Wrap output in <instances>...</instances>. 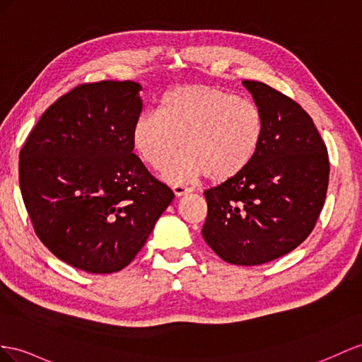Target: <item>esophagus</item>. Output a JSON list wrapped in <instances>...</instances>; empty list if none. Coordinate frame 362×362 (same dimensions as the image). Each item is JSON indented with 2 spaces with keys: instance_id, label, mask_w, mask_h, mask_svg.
<instances>
[{
  "instance_id": "obj_1",
  "label": "esophagus",
  "mask_w": 362,
  "mask_h": 362,
  "mask_svg": "<svg viewBox=\"0 0 362 362\" xmlns=\"http://www.w3.org/2000/svg\"><path fill=\"white\" fill-rule=\"evenodd\" d=\"M173 191L175 196H185V194L191 192L192 189L189 187H185L183 183H173Z\"/></svg>"
}]
</instances>
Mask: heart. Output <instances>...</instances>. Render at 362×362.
<instances>
[{
  "mask_svg": "<svg viewBox=\"0 0 362 362\" xmlns=\"http://www.w3.org/2000/svg\"><path fill=\"white\" fill-rule=\"evenodd\" d=\"M264 136V116L252 100L203 84H183L165 93L159 111L136 119L132 142L139 157L160 168L168 179L206 175L226 182L242 174L258 153Z\"/></svg>",
  "mask_w": 362,
  "mask_h": 362,
  "instance_id": "b5f03b06",
  "label": "heart"
}]
</instances>
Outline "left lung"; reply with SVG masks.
I'll use <instances>...</instances> for the list:
<instances>
[{"mask_svg": "<svg viewBox=\"0 0 362 362\" xmlns=\"http://www.w3.org/2000/svg\"><path fill=\"white\" fill-rule=\"evenodd\" d=\"M264 116L252 163L205 191L202 234L221 260L240 266L272 262L300 246L326 200L329 154L305 110L264 82L245 79Z\"/></svg>", "mask_w": 362, "mask_h": 362, "instance_id": "1", "label": "left lung"}]
</instances>
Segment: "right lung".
I'll list each match as a JSON object with an SVG mask.
<instances>
[{"instance_id":"right-lung-1","label":"right lung","mask_w":362,"mask_h":362,"mask_svg":"<svg viewBox=\"0 0 362 362\" xmlns=\"http://www.w3.org/2000/svg\"><path fill=\"white\" fill-rule=\"evenodd\" d=\"M141 90L134 81L76 86L45 110L20 151L35 233L76 269H124L174 199L133 153Z\"/></svg>"}]
</instances>
